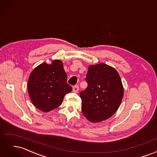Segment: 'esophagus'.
I'll list each match as a JSON object with an SVG mask.
<instances>
[{"mask_svg":"<svg viewBox=\"0 0 157 157\" xmlns=\"http://www.w3.org/2000/svg\"><path fill=\"white\" fill-rule=\"evenodd\" d=\"M78 89H79V87H78V86H74V87L73 88V92H75V93H77V92H78Z\"/></svg>","mask_w":157,"mask_h":157,"instance_id":"esophagus-1","label":"esophagus"}]
</instances>
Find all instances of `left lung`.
<instances>
[{"instance_id": "1", "label": "left lung", "mask_w": 157, "mask_h": 157, "mask_svg": "<svg viewBox=\"0 0 157 157\" xmlns=\"http://www.w3.org/2000/svg\"><path fill=\"white\" fill-rule=\"evenodd\" d=\"M86 80L88 87L80 93L84 116L92 122L108 119L118 110L124 96L119 74L101 63L89 66Z\"/></svg>"}]
</instances>
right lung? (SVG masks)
I'll return each mask as SVG.
<instances>
[{"mask_svg": "<svg viewBox=\"0 0 157 157\" xmlns=\"http://www.w3.org/2000/svg\"><path fill=\"white\" fill-rule=\"evenodd\" d=\"M62 61L52 60L38 65L29 75L27 90L32 103L44 113L59 107L66 94L72 91L67 83Z\"/></svg>", "mask_w": 157, "mask_h": 157, "instance_id": "1", "label": "right lung"}]
</instances>
